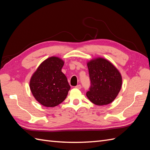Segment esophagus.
<instances>
[{
  "instance_id": "34e87169",
  "label": "esophagus",
  "mask_w": 150,
  "mask_h": 150,
  "mask_svg": "<svg viewBox=\"0 0 150 150\" xmlns=\"http://www.w3.org/2000/svg\"><path fill=\"white\" fill-rule=\"evenodd\" d=\"M81 88H82V86H81V85H80V84H79V85H77L76 86H75V88L79 89H81Z\"/></svg>"
}]
</instances>
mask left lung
Wrapping results in <instances>:
<instances>
[{
    "mask_svg": "<svg viewBox=\"0 0 150 150\" xmlns=\"http://www.w3.org/2000/svg\"><path fill=\"white\" fill-rule=\"evenodd\" d=\"M91 88L86 96L96 105H105L116 98L122 86V76L111 62L103 57L94 58L87 62Z\"/></svg>",
    "mask_w": 150,
    "mask_h": 150,
    "instance_id": "left-lung-1",
    "label": "left lung"
}]
</instances>
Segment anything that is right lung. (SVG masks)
<instances>
[{"label": "right lung", "mask_w": 150, "mask_h": 150, "mask_svg": "<svg viewBox=\"0 0 150 150\" xmlns=\"http://www.w3.org/2000/svg\"><path fill=\"white\" fill-rule=\"evenodd\" d=\"M64 64L62 59L50 57L41 62L31 76L30 91L38 102L45 107H55L67 98L70 86L61 71Z\"/></svg>", "instance_id": "add662e5"}]
</instances>
